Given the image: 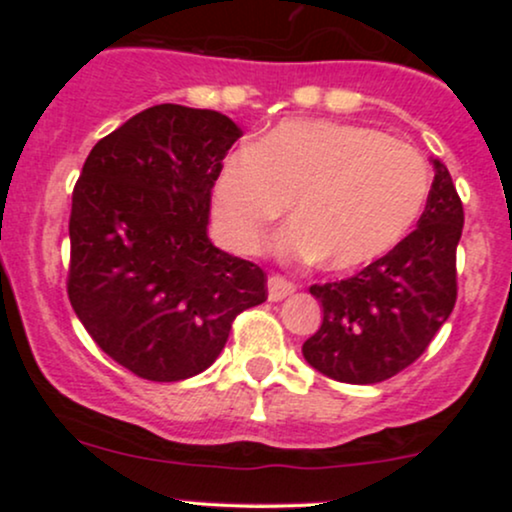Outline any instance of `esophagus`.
Segmentation results:
<instances>
[{"label":"esophagus","instance_id":"obj_1","mask_svg":"<svg viewBox=\"0 0 512 512\" xmlns=\"http://www.w3.org/2000/svg\"><path fill=\"white\" fill-rule=\"evenodd\" d=\"M267 286H269V301H284L286 296H291V293L296 291V284L281 274L269 276Z\"/></svg>","mask_w":512,"mask_h":512}]
</instances>
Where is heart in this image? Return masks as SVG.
<instances>
[{
	"mask_svg": "<svg viewBox=\"0 0 512 512\" xmlns=\"http://www.w3.org/2000/svg\"><path fill=\"white\" fill-rule=\"evenodd\" d=\"M431 175L409 144L370 127L286 120L223 163L214 211L233 248L250 252L293 202L281 250L330 269L368 264L411 231Z\"/></svg>",
	"mask_w": 512,
	"mask_h": 512,
	"instance_id": "1",
	"label": "heart"
}]
</instances>
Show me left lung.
Returning a JSON list of instances; mask_svg holds the SVG:
<instances>
[{"label": "left lung", "instance_id": "left-lung-1", "mask_svg": "<svg viewBox=\"0 0 512 512\" xmlns=\"http://www.w3.org/2000/svg\"><path fill=\"white\" fill-rule=\"evenodd\" d=\"M433 168L426 209L407 238L349 279L310 286L322 325L303 356L327 378L383 383L424 354L455 308L464 209L448 168Z\"/></svg>", "mask_w": 512, "mask_h": 512}]
</instances>
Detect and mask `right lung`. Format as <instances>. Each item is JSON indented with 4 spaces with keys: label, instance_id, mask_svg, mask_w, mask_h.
Returning <instances> with one entry per match:
<instances>
[{
    "label": "right lung",
    "instance_id": "1",
    "mask_svg": "<svg viewBox=\"0 0 512 512\" xmlns=\"http://www.w3.org/2000/svg\"><path fill=\"white\" fill-rule=\"evenodd\" d=\"M243 137L231 117L163 103L91 149L72 192L67 293L101 349L154 383L207 370L267 274L207 236L211 187Z\"/></svg>",
    "mask_w": 512,
    "mask_h": 512
}]
</instances>
